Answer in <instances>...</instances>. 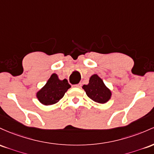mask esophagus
<instances>
[{
    "label": "esophagus",
    "mask_w": 154,
    "mask_h": 154,
    "mask_svg": "<svg viewBox=\"0 0 154 154\" xmlns=\"http://www.w3.org/2000/svg\"><path fill=\"white\" fill-rule=\"evenodd\" d=\"M75 87H77V88H81V86H82V84H75V85H74Z\"/></svg>",
    "instance_id": "1"
}]
</instances>
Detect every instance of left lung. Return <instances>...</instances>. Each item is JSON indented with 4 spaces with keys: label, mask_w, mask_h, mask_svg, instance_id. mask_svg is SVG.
Instances as JSON below:
<instances>
[{
    "label": "left lung",
    "mask_w": 154,
    "mask_h": 154,
    "mask_svg": "<svg viewBox=\"0 0 154 154\" xmlns=\"http://www.w3.org/2000/svg\"><path fill=\"white\" fill-rule=\"evenodd\" d=\"M82 88L86 91V95L96 103L103 104L111 97V91L97 74L91 75L89 84L84 85Z\"/></svg>",
    "instance_id": "left-lung-1"
}]
</instances>
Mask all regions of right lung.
Segmentation results:
<instances>
[{
    "label": "right lung",
    "instance_id": "1",
    "mask_svg": "<svg viewBox=\"0 0 154 154\" xmlns=\"http://www.w3.org/2000/svg\"><path fill=\"white\" fill-rule=\"evenodd\" d=\"M70 87L67 79L60 80L58 75L53 73L44 87L36 93V97L43 105H51L58 103Z\"/></svg>",
    "mask_w": 154,
    "mask_h": 154
}]
</instances>
